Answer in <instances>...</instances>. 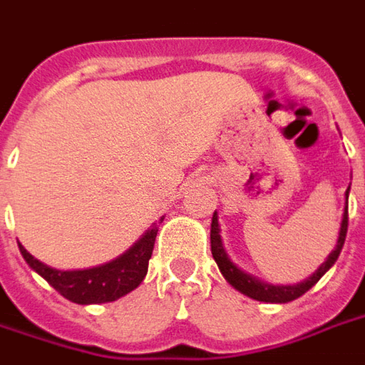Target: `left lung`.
Segmentation results:
<instances>
[{"label":"left lung","instance_id":"8db88e82","mask_svg":"<svg viewBox=\"0 0 365 365\" xmlns=\"http://www.w3.org/2000/svg\"><path fill=\"white\" fill-rule=\"evenodd\" d=\"M350 191V187H348ZM348 191H346V207H344V217H342V225H340V235H338L336 248L330 252V256L327 258V262L322 264L321 268L317 269L307 282L297 283V285H268V283H262L260 279H256L252 275L245 274L242 269H238L232 262L229 260V256L222 248L221 232H219V219H217V213H213V221H211V254H213L217 266L221 269V274L225 275V279L238 289L240 293H245L248 297L256 299V301H266V303H287V301H293V299L301 297L303 293L313 287L314 283L321 279L322 275L327 274L332 264L338 260L340 256V250L344 246L346 232H348Z\"/></svg>","mask_w":365,"mask_h":365}]
</instances>
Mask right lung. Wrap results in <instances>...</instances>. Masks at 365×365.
Returning a JSON list of instances; mask_svg holds the SVG:
<instances>
[{
    "label": "right lung",
    "mask_w": 365,
    "mask_h": 365,
    "mask_svg": "<svg viewBox=\"0 0 365 365\" xmlns=\"http://www.w3.org/2000/svg\"><path fill=\"white\" fill-rule=\"evenodd\" d=\"M156 235H158V227L152 225V229L146 230L143 238L117 260L97 266V268L76 269V272H60V269L48 268L46 264L36 260L35 256H31L21 245L19 250L29 266L68 301L80 303V305L109 303V301H117L140 285L148 272V260L154 250Z\"/></svg>",
    "instance_id": "obj_1"
}]
</instances>
